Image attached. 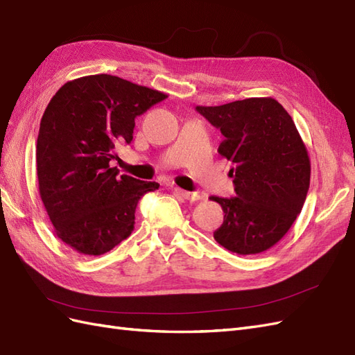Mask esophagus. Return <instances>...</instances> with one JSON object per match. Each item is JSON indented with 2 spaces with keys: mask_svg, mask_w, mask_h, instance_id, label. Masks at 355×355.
I'll return each mask as SVG.
<instances>
[{
  "mask_svg": "<svg viewBox=\"0 0 355 355\" xmlns=\"http://www.w3.org/2000/svg\"><path fill=\"white\" fill-rule=\"evenodd\" d=\"M176 193H178L179 196L184 197L185 200H189V201H197V200H200V198H203V196L198 194V193H189V191L179 189V188H176Z\"/></svg>",
  "mask_w": 355,
  "mask_h": 355,
  "instance_id": "1",
  "label": "esophagus"
}]
</instances>
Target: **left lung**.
Returning a JSON list of instances; mask_svg holds the SVG:
<instances>
[{
    "mask_svg": "<svg viewBox=\"0 0 355 355\" xmlns=\"http://www.w3.org/2000/svg\"><path fill=\"white\" fill-rule=\"evenodd\" d=\"M196 110L221 131L218 152L234 164L236 197H210L225 214L215 241L239 255L264 252L288 232L309 189L311 161L294 121L273 98Z\"/></svg>",
    "mask_w": 355,
    "mask_h": 355,
    "instance_id": "left-lung-1",
    "label": "left lung"
}]
</instances>
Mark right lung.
<instances>
[{"label": "right lung", "mask_w": 355, "mask_h": 355, "mask_svg": "<svg viewBox=\"0 0 355 355\" xmlns=\"http://www.w3.org/2000/svg\"><path fill=\"white\" fill-rule=\"evenodd\" d=\"M166 94L118 76L67 82L43 113L37 137L40 197L64 243L83 255L109 252L131 234L139 200L157 182L122 175L110 161L131 143L136 119Z\"/></svg>", "instance_id": "obj_1"}]
</instances>
